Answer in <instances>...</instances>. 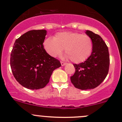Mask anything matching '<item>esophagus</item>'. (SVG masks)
Here are the masks:
<instances>
[{"label": "esophagus", "instance_id": "34e87169", "mask_svg": "<svg viewBox=\"0 0 122 122\" xmlns=\"http://www.w3.org/2000/svg\"><path fill=\"white\" fill-rule=\"evenodd\" d=\"M61 64L62 66H64L65 65H66V63L64 62H62V61H61Z\"/></svg>", "mask_w": 122, "mask_h": 122}]
</instances>
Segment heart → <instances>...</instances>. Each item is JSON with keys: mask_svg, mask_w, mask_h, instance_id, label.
I'll return each instance as SVG.
<instances>
[{"mask_svg": "<svg viewBox=\"0 0 122 122\" xmlns=\"http://www.w3.org/2000/svg\"><path fill=\"white\" fill-rule=\"evenodd\" d=\"M43 44L46 52L52 57L60 56L64 49L65 57L75 63L85 61L91 54L93 48L89 36L72 32L57 33L53 39L45 40Z\"/></svg>", "mask_w": 122, "mask_h": 122, "instance_id": "1", "label": "heart"}]
</instances>
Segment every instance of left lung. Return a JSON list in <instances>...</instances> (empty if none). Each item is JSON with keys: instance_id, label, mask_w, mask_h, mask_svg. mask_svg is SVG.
I'll return each mask as SVG.
<instances>
[{"instance_id": "left-lung-1", "label": "left lung", "mask_w": 122, "mask_h": 122, "mask_svg": "<svg viewBox=\"0 0 122 122\" xmlns=\"http://www.w3.org/2000/svg\"><path fill=\"white\" fill-rule=\"evenodd\" d=\"M85 33L93 43L91 55L84 62L74 64L75 72L71 76L74 86L82 90L93 89L99 85L108 74L110 64L108 48L101 37L89 30Z\"/></svg>"}]
</instances>
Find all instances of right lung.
<instances>
[{"label": "right lung", "instance_id": "obj_1", "mask_svg": "<svg viewBox=\"0 0 122 122\" xmlns=\"http://www.w3.org/2000/svg\"><path fill=\"white\" fill-rule=\"evenodd\" d=\"M46 34V30L29 31L15 41L11 50V71L18 82L27 89L44 88L54 70L61 66L45 50Z\"/></svg>", "mask_w": 122, "mask_h": 122}]
</instances>
